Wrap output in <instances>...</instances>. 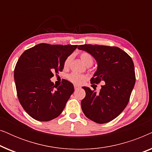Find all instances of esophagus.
I'll use <instances>...</instances> for the list:
<instances>
[{"label":"esophagus","instance_id":"esophagus-1","mask_svg":"<svg viewBox=\"0 0 152 152\" xmlns=\"http://www.w3.org/2000/svg\"><path fill=\"white\" fill-rule=\"evenodd\" d=\"M74 88H75V90H77V89L80 88V86H77V85H74Z\"/></svg>","mask_w":152,"mask_h":152}]
</instances>
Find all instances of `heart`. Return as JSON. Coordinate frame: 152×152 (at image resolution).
<instances>
[{
    "instance_id": "obj_1",
    "label": "heart",
    "mask_w": 152,
    "mask_h": 152,
    "mask_svg": "<svg viewBox=\"0 0 152 152\" xmlns=\"http://www.w3.org/2000/svg\"><path fill=\"white\" fill-rule=\"evenodd\" d=\"M80 59H82L85 65L87 66H91L93 64V57L90 53H87V52H83L80 54ZM72 61V56L70 55L66 59L64 60V67L65 68H68L70 66V62ZM68 80L70 82L74 83L75 84H80L82 83L84 80H86V77L84 75H80L75 73V72H72L68 75Z\"/></svg>"
}]
</instances>
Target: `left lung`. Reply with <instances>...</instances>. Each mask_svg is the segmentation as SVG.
Wrapping results in <instances>:
<instances>
[{
    "label": "left lung",
    "instance_id": "obj_1",
    "mask_svg": "<svg viewBox=\"0 0 152 152\" xmlns=\"http://www.w3.org/2000/svg\"><path fill=\"white\" fill-rule=\"evenodd\" d=\"M80 50L90 53L98 64L91 84L104 81L99 93L83 86L86 96L81 102L82 109L88 119L99 124L107 123L125 109L136 82L132 57L115 46L84 44Z\"/></svg>",
    "mask_w": 152,
    "mask_h": 152
}]
</instances>
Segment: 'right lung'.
<instances>
[{
    "label": "right lung",
    "mask_w": 152,
    "mask_h": 152,
    "mask_svg": "<svg viewBox=\"0 0 152 152\" xmlns=\"http://www.w3.org/2000/svg\"><path fill=\"white\" fill-rule=\"evenodd\" d=\"M77 45L40 43L26 50L14 68V81L19 102L29 115L45 122L57 118L74 92L71 82L64 80L56 86L50 78L64 69V60Z\"/></svg>",
    "instance_id": "obj_1"
}]
</instances>
